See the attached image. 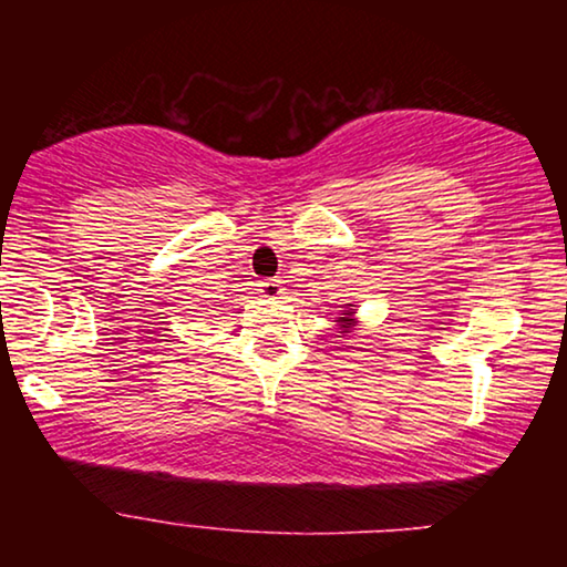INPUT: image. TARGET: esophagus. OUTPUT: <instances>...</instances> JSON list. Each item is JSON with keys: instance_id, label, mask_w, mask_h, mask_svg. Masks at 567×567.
Returning <instances> with one entry per match:
<instances>
[{"instance_id": "1", "label": "esophagus", "mask_w": 567, "mask_h": 567, "mask_svg": "<svg viewBox=\"0 0 567 567\" xmlns=\"http://www.w3.org/2000/svg\"><path fill=\"white\" fill-rule=\"evenodd\" d=\"M260 293L268 299H281L284 284L276 281V278H266V281H260Z\"/></svg>"}]
</instances>
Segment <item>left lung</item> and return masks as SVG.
<instances>
[{
    "mask_svg": "<svg viewBox=\"0 0 567 567\" xmlns=\"http://www.w3.org/2000/svg\"><path fill=\"white\" fill-rule=\"evenodd\" d=\"M336 322H340V330L348 332L353 328V305H346L343 309H340V317Z\"/></svg>",
    "mask_w": 567,
    "mask_h": 567,
    "instance_id": "1",
    "label": "left lung"
}]
</instances>
